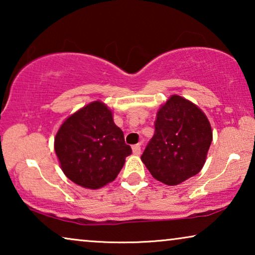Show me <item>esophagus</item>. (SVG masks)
Returning <instances> with one entry per match:
<instances>
[{
    "label": "esophagus",
    "instance_id": "esophagus-1",
    "mask_svg": "<svg viewBox=\"0 0 255 255\" xmlns=\"http://www.w3.org/2000/svg\"><path fill=\"white\" fill-rule=\"evenodd\" d=\"M132 152H133V154L135 155H139L141 152V147H140V144H137V145H133L132 146Z\"/></svg>",
    "mask_w": 255,
    "mask_h": 255
}]
</instances>
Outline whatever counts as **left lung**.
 Masks as SVG:
<instances>
[{
    "label": "left lung",
    "instance_id": "1",
    "mask_svg": "<svg viewBox=\"0 0 255 255\" xmlns=\"http://www.w3.org/2000/svg\"><path fill=\"white\" fill-rule=\"evenodd\" d=\"M154 128L141 155L152 176L176 186L200 173L212 141L210 123L200 108L173 95L158 111Z\"/></svg>",
    "mask_w": 255,
    "mask_h": 255
}]
</instances>
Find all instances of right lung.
<instances>
[{"label":"right lung","instance_id":"add662e5","mask_svg":"<svg viewBox=\"0 0 255 255\" xmlns=\"http://www.w3.org/2000/svg\"><path fill=\"white\" fill-rule=\"evenodd\" d=\"M54 149L65 175L88 189L116 179L132 149L106 104L95 102L69 116L59 128Z\"/></svg>","mask_w":255,"mask_h":255}]
</instances>
